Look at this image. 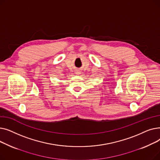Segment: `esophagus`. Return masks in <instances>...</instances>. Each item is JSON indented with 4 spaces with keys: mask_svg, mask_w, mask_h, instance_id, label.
<instances>
[{
    "mask_svg": "<svg viewBox=\"0 0 160 160\" xmlns=\"http://www.w3.org/2000/svg\"><path fill=\"white\" fill-rule=\"evenodd\" d=\"M75 73H76V74H81L80 71H76Z\"/></svg>",
    "mask_w": 160,
    "mask_h": 160,
    "instance_id": "1",
    "label": "esophagus"
}]
</instances>
